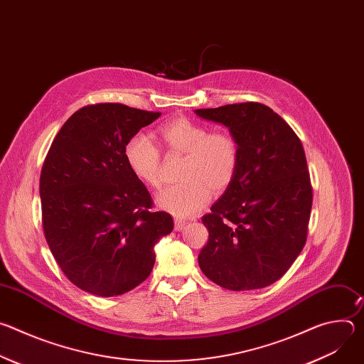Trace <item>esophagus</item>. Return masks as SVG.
<instances>
[{
    "label": "esophagus",
    "mask_w": 364,
    "mask_h": 364,
    "mask_svg": "<svg viewBox=\"0 0 364 364\" xmlns=\"http://www.w3.org/2000/svg\"><path fill=\"white\" fill-rule=\"evenodd\" d=\"M174 223H176V230H183L186 228V225H187V222L183 220V219H176Z\"/></svg>",
    "instance_id": "1"
}]
</instances>
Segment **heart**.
I'll list each match as a JSON object with an SVG mask.
<instances>
[{"instance_id":"heart-1","label":"heart","mask_w":364,"mask_h":364,"mask_svg":"<svg viewBox=\"0 0 364 364\" xmlns=\"http://www.w3.org/2000/svg\"><path fill=\"white\" fill-rule=\"evenodd\" d=\"M159 138L170 155H183L177 184L157 196V203L177 218H190L207 204L212 191L219 194L233 181L239 166V145L228 131H209L187 117L159 127ZM124 157L131 173L145 186L159 188L160 151L142 132L128 138Z\"/></svg>"}]
</instances>
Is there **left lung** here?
Returning <instances> with one entry per match:
<instances>
[{"mask_svg": "<svg viewBox=\"0 0 364 364\" xmlns=\"http://www.w3.org/2000/svg\"><path fill=\"white\" fill-rule=\"evenodd\" d=\"M194 112L228 127L239 145L233 181L201 219L209 240L200 269L230 291L265 288L291 268L306 240L313 187L302 144L262 103Z\"/></svg>", "mask_w": 364, "mask_h": 364, "instance_id": "left-lung-1", "label": "left lung"}]
</instances>
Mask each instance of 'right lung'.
I'll use <instances>...</instances> for the list:
<instances>
[{
  "label": "right lung",
  "instance_id": "right-lung-1",
  "mask_svg": "<svg viewBox=\"0 0 364 364\" xmlns=\"http://www.w3.org/2000/svg\"><path fill=\"white\" fill-rule=\"evenodd\" d=\"M161 114L122 103L76 111L47 152L40 197L48 247L77 288L115 296L144 282L154 246L171 233L173 218L151 212L152 198L127 166L128 138Z\"/></svg>",
  "mask_w": 364,
  "mask_h": 364
}]
</instances>
